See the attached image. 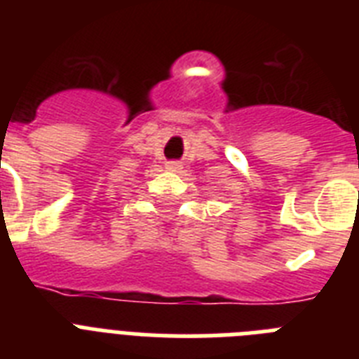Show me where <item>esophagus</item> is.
Masks as SVG:
<instances>
[{
	"instance_id": "34e87169",
	"label": "esophagus",
	"mask_w": 359,
	"mask_h": 359,
	"mask_svg": "<svg viewBox=\"0 0 359 359\" xmlns=\"http://www.w3.org/2000/svg\"><path fill=\"white\" fill-rule=\"evenodd\" d=\"M165 170L180 171V170H182V164H180V162H177V161H171V162H168V164H165Z\"/></svg>"
}]
</instances>
